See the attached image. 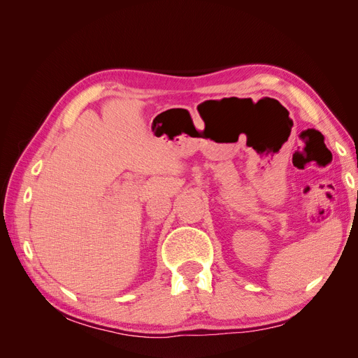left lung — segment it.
<instances>
[{"label": "left lung", "mask_w": 358, "mask_h": 358, "mask_svg": "<svg viewBox=\"0 0 358 358\" xmlns=\"http://www.w3.org/2000/svg\"><path fill=\"white\" fill-rule=\"evenodd\" d=\"M357 196H358V191H357Z\"/></svg>", "instance_id": "8db88e82"}]
</instances>
